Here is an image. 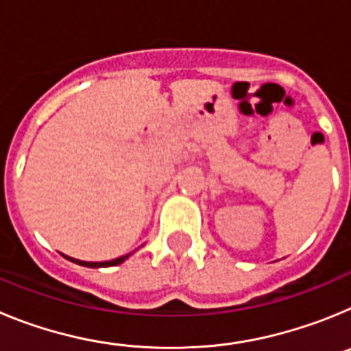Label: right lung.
<instances>
[{"label": "right lung", "instance_id": "right-lung-1", "mask_svg": "<svg viewBox=\"0 0 351 351\" xmlns=\"http://www.w3.org/2000/svg\"><path fill=\"white\" fill-rule=\"evenodd\" d=\"M130 255H125V256H119V258L116 260H110V262H82V260H77V258H71V256H66L64 255V258L70 260V262L73 263H79V265H82V267H110V265H119V263L125 262L126 258H128Z\"/></svg>", "mask_w": 351, "mask_h": 351}]
</instances>
